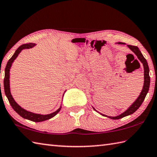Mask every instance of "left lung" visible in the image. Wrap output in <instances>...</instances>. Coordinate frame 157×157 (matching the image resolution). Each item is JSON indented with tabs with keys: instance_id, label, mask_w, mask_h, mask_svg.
<instances>
[{
	"instance_id": "8db88e82",
	"label": "left lung",
	"mask_w": 157,
	"mask_h": 157,
	"mask_svg": "<svg viewBox=\"0 0 157 157\" xmlns=\"http://www.w3.org/2000/svg\"><path fill=\"white\" fill-rule=\"evenodd\" d=\"M117 44H125V43L117 42ZM127 46H128V47L136 55V56L138 57L139 61L142 63L143 67H144V86H143L142 92H140V94L138 98L136 100V101L134 102V103H132V105L130 106L129 107L128 109H127L125 111H124L123 113H121V114H120L119 115H117L116 117L107 116L106 115L102 114V113H101L100 112H98V111H96V110L92 106V108L94 109V111H96V112L98 113L99 114H101V115L104 116V117H106L110 118L111 119H121L123 117H126V116H128V115L133 114V113H134V112L137 111V110L139 109L140 106L142 104L143 101H144L146 96V94H147V93L148 92V90H149V87H150V82H151V78H150V76H149V67H148V63H147V61H146V59L144 57V56L142 55V52H140V49L138 48V46H132V45H127Z\"/></svg>"
}]
</instances>
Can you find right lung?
<instances>
[{
  "instance_id": "add662e5",
  "label": "right lung",
  "mask_w": 157,
  "mask_h": 157,
  "mask_svg": "<svg viewBox=\"0 0 157 157\" xmlns=\"http://www.w3.org/2000/svg\"><path fill=\"white\" fill-rule=\"evenodd\" d=\"M36 44L35 43H28V44H22L21 46H20L16 50V51L15 52L14 54L11 56V58L9 60V61L7 62V64L6 65L5 70V79H4V89H5V93L6 97H7L9 102L10 103V105L12 106V108L14 109V111L18 113V114L22 117L23 118H24L25 119H28L32 121H34V122H41V121H46V120H48L52 118L53 117H55L57 113L60 111V110L61 109V105L60 106V107L56 110V111L53 112L52 113H50V114L47 115H42V114H38V113H34L30 111H28L27 110L24 109L22 108L21 106L19 105L16 102V101L13 98V97L11 95V90H10V69H11V67L12 66V64L13 61H15V59L17 57L19 54L20 52L23 51V49H29V48H32L35 46ZM66 91V90H65ZM64 92V94H65ZM63 94V95H64Z\"/></svg>"
}]
</instances>
